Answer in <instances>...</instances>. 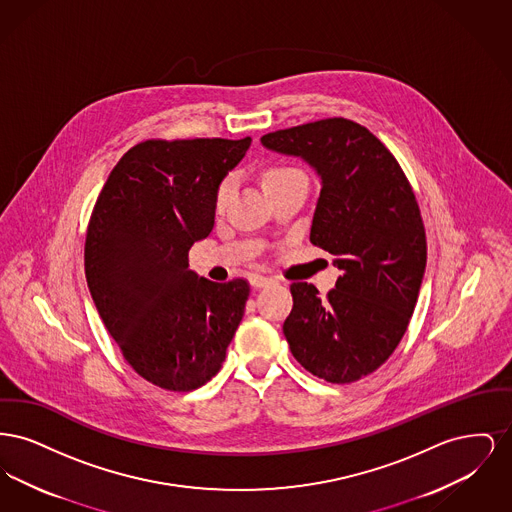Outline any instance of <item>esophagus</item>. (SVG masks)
Returning <instances> with one entry per match:
<instances>
[{
    "instance_id": "34e87169",
    "label": "esophagus",
    "mask_w": 512,
    "mask_h": 512,
    "mask_svg": "<svg viewBox=\"0 0 512 512\" xmlns=\"http://www.w3.org/2000/svg\"><path fill=\"white\" fill-rule=\"evenodd\" d=\"M249 282L253 288H265V286H270L274 280L270 276H263V274H251Z\"/></svg>"
}]
</instances>
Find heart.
Here are the masks:
<instances>
[{
	"mask_svg": "<svg viewBox=\"0 0 512 512\" xmlns=\"http://www.w3.org/2000/svg\"><path fill=\"white\" fill-rule=\"evenodd\" d=\"M292 180H307V176L301 169L292 167V165H276V167L267 169L263 174V184L267 190L274 186H280V184H286V182H292ZM234 186H236V178L232 174L220 180L217 192H215V209L219 213L224 211L226 205L230 203L232 194H234Z\"/></svg>",
	"mask_w": 512,
	"mask_h": 512,
	"instance_id": "b5f03b06",
	"label": "heart"
}]
</instances>
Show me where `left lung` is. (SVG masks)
<instances>
[{
  "instance_id": "8db88e82",
  "label": "left lung",
  "mask_w": 512,
  "mask_h": 512,
  "mask_svg": "<svg viewBox=\"0 0 512 512\" xmlns=\"http://www.w3.org/2000/svg\"><path fill=\"white\" fill-rule=\"evenodd\" d=\"M263 146L303 157L322 178L311 244L341 276L320 297L293 282L284 336L297 363L332 384L357 382L390 359L413 317L426 232L413 186L388 147L349 119L276 130Z\"/></svg>"
}]
</instances>
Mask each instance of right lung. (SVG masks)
Returning <instances> with one entry per match:
<instances>
[{
    "label": "right lung",
    "mask_w": 512,
    "mask_h": 512,
    "mask_svg": "<svg viewBox=\"0 0 512 512\" xmlns=\"http://www.w3.org/2000/svg\"><path fill=\"white\" fill-rule=\"evenodd\" d=\"M251 138L146 140L109 174L88 222L84 270L122 357L149 384L192 391L224 363L249 284L190 270V247L211 234L215 192Z\"/></svg>",
    "instance_id": "right-lung-1"
}]
</instances>
